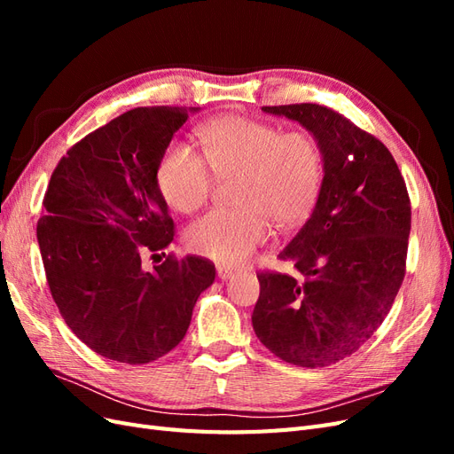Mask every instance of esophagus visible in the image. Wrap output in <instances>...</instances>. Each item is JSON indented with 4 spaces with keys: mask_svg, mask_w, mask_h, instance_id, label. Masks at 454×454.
<instances>
[{
    "mask_svg": "<svg viewBox=\"0 0 454 454\" xmlns=\"http://www.w3.org/2000/svg\"><path fill=\"white\" fill-rule=\"evenodd\" d=\"M215 270H217V277L222 278V280H229V278H232V277H235V274L239 272L235 267L222 265V263H219V265L215 267Z\"/></svg>",
    "mask_w": 454,
    "mask_h": 454,
    "instance_id": "esophagus-1",
    "label": "esophagus"
}]
</instances>
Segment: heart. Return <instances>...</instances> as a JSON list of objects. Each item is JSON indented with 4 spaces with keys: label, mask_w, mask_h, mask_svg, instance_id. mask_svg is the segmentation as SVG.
<instances>
[{
    "label": "heart",
    "mask_w": 454,
    "mask_h": 454,
    "mask_svg": "<svg viewBox=\"0 0 454 454\" xmlns=\"http://www.w3.org/2000/svg\"><path fill=\"white\" fill-rule=\"evenodd\" d=\"M204 159L172 144L157 164V185L170 208L191 214L210 197L214 176L239 174L235 210L214 208L185 231L187 248L222 263H242L270 232L303 225L324 187V151L305 129L282 130L269 121L223 115L199 127ZM211 168L208 169L207 167Z\"/></svg>",
    "instance_id": "heart-1"
}]
</instances>
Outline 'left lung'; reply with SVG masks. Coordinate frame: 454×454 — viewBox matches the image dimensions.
<instances>
[{"label": "left lung", "instance_id": "8db88e82", "mask_svg": "<svg viewBox=\"0 0 454 454\" xmlns=\"http://www.w3.org/2000/svg\"><path fill=\"white\" fill-rule=\"evenodd\" d=\"M318 138L325 174L309 222L278 254L301 278L259 270L252 324L280 360L324 367L358 350L387 318L405 277L411 200L379 138L320 104L263 106Z\"/></svg>", "mask_w": 454, "mask_h": 454}]
</instances>
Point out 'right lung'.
<instances>
[{
	"instance_id": "right-lung-1",
	"label": "right lung",
	"mask_w": 454,
	"mask_h": 454,
	"mask_svg": "<svg viewBox=\"0 0 454 454\" xmlns=\"http://www.w3.org/2000/svg\"><path fill=\"white\" fill-rule=\"evenodd\" d=\"M187 117L176 106L115 117L66 151L43 197L37 242L54 303L90 350L119 364H149L180 345L215 278L199 255L142 265L174 240L155 174Z\"/></svg>"
}]
</instances>
